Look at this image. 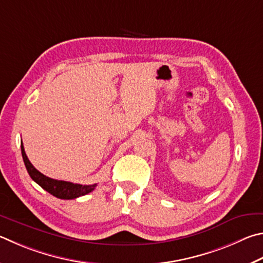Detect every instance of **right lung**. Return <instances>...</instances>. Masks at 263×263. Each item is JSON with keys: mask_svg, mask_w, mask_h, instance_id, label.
<instances>
[{"mask_svg": "<svg viewBox=\"0 0 263 263\" xmlns=\"http://www.w3.org/2000/svg\"><path fill=\"white\" fill-rule=\"evenodd\" d=\"M22 148V155L24 163H25L26 170L30 177L35 181L36 184H39L42 189L46 190L47 192L50 193L54 197L59 199H64V200H71L82 197V195L87 194L97 187V184L93 185H80V184H73L70 183V181H64V180H57L47 177V176L42 175L40 171H37L33 164L27 159L25 149H24L23 142L21 144Z\"/></svg>", "mask_w": 263, "mask_h": 263, "instance_id": "obj_1", "label": "right lung"}]
</instances>
